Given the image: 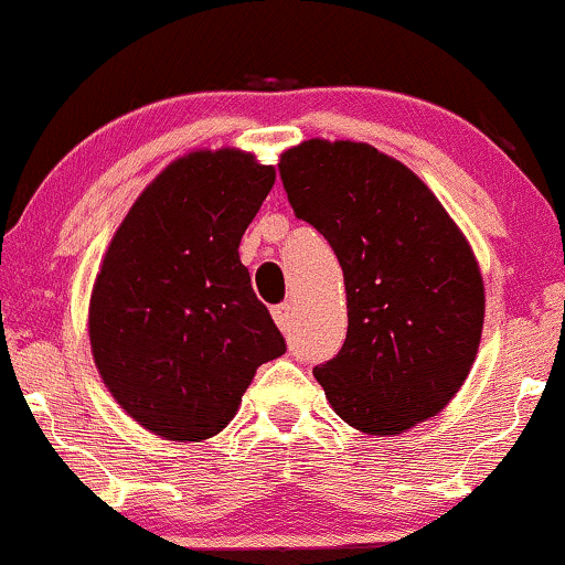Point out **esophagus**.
Wrapping results in <instances>:
<instances>
[{
    "mask_svg": "<svg viewBox=\"0 0 565 565\" xmlns=\"http://www.w3.org/2000/svg\"><path fill=\"white\" fill-rule=\"evenodd\" d=\"M270 316H274L276 326L281 331H289L291 326V316H295V308H291V302H284V305H276L274 310H270Z\"/></svg>",
    "mask_w": 565,
    "mask_h": 565,
    "instance_id": "34e87169",
    "label": "esophagus"
}]
</instances>
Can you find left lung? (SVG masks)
<instances>
[{
	"mask_svg": "<svg viewBox=\"0 0 565 565\" xmlns=\"http://www.w3.org/2000/svg\"><path fill=\"white\" fill-rule=\"evenodd\" d=\"M295 215L344 274L348 339L312 376L352 429L397 437L447 407L477 360L484 278L466 234L411 168L365 141L281 152Z\"/></svg>",
	"mask_w": 565,
	"mask_h": 565,
	"instance_id": "8db88e82",
	"label": "left lung"
}]
</instances>
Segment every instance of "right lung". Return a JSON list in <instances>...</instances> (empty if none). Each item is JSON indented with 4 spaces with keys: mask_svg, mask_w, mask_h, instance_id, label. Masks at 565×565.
I'll return each mask as SVG.
<instances>
[{
    "mask_svg": "<svg viewBox=\"0 0 565 565\" xmlns=\"http://www.w3.org/2000/svg\"><path fill=\"white\" fill-rule=\"evenodd\" d=\"M274 181L253 152L194 149L147 183L102 257L88 300L94 365L158 437H215L255 371L287 352L239 260Z\"/></svg>",
    "mask_w": 565,
    "mask_h": 565,
    "instance_id": "add662e5",
    "label": "right lung"
}]
</instances>
